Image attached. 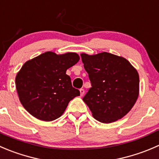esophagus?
Here are the masks:
<instances>
[{
  "mask_svg": "<svg viewBox=\"0 0 159 159\" xmlns=\"http://www.w3.org/2000/svg\"><path fill=\"white\" fill-rule=\"evenodd\" d=\"M80 94H81V96H82V95H84V89H80Z\"/></svg>",
  "mask_w": 159,
  "mask_h": 159,
  "instance_id": "34e87169",
  "label": "esophagus"
}]
</instances>
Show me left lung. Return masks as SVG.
Masks as SVG:
<instances>
[{"label": "left lung", "mask_w": 159, "mask_h": 159, "mask_svg": "<svg viewBox=\"0 0 159 159\" xmlns=\"http://www.w3.org/2000/svg\"><path fill=\"white\" fill-rule=\"evenodd\" d=\"M92 88L83 98L95 120L109 124L124 117L139 94V75L127 60L112 53H81Z\"/></svg>", "instance_id": "1"}]
</instances>
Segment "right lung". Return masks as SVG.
<instances>
[{
	"label": "right lung",
	"instance_id": "right-lung-1",
	"mask_svg": "<svg viewBox=\"0 0 159 159\" xmlns=\"http://www.w3.org/2000/svg\"><path fill=\"white\" fill-rule=\"evenodd\" d=\"M79 59L75 53L46 52L25 63L15 84L20 102L31 115L41 120H54L64 113L70 100L80 95L66 74Z\"/></svg>",
	"mask_w": 159,
	"mask_h": 159
}]
</instances>
